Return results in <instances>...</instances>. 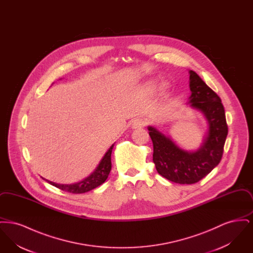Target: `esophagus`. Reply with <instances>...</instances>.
Segmentation results:
<instances>
[{
	"instance_id": "esophagus-1",
	"label": "esophagus",
	"mask_w": 253,
	"mask_h": 253,
	"mask_svg": "<svg viewBox=\"0 0 253 253\" xmlns=\"http://www.w3.org/2000/svg\"><path fill=\"white\" fill-rule=\"evenodd\" d=\"M147 123V121L143 119V118H138V119H135L133 122H132V128L136 129V128H141V127H144Z\"/></svg>"
}]
</instances>
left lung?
<instances>
[{
  "label": "left lung",
  "mask_w": 253,
  "mask_h": 253,
  "mask_svg": "<svg viewBox=\"0 0 253 253\" xmlns=\"http://www.w3.org/2000/svg\"><path fill=\"white\" fill-rule=\"evenodd\" d=\"M190 102L204 114L209 134L195 153L181 150L168 136L149 127L154 145L153 161L159 174L179 184H194L204 178L221 161L228 135V124L221 98L194 72L190 71Z\"/></svg>",
  "instance_id": "obj_1"
}]
</instances>
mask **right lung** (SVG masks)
<instances>
[{
    "label": "right lung",
    "mask_w": 253,
    "mask_h": 253,
    "mask_svg": "<svg viewBox=\"0 0 253 253\" xmlns=\"http://www.w3.org/2000/svg\"><path fill=\"white\" fill-rule=\"evenodd\" d=\"M113 147H114V145L111 146L108 152L101 159L96 170L89 177L85 178L84 180L82 181L80 183H77V184H73V185H61V184L53 183L51 181H46L61 191L70 193H84L95 189L99 185H101L102 183H104L108 177L109 173L112 169L111 154H112Z\"/></svg>",
    "instance_id": "add662e5"
}]
</instances>
